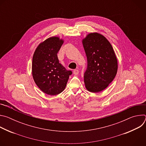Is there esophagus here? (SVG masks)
I'll list each match as a JSON object with an SVG mask.
<instances>
[{
	"label": "esophagus",
	"mask_w": 146,
	"mask_h": 146,
	"mask_svg": "<svg viewBox=\"0 0 146 146\" xmlns=\"http://www.w3.org/2000/svg\"><path fill=\"white\" fill-rule=\"evenodd\" d=\"M79 73V71L77 69H75L73 70V74L75 75H77Z\"/></svg>",
	"instance_id": "1"
}]
</instances>
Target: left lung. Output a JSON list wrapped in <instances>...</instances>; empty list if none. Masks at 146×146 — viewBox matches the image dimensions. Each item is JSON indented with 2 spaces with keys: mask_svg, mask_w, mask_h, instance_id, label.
Here are the masks:
<instances>
[{
  "mask_svg": "<svg viewBox=\"0 0 146 146\" xmlns=\"http://www.w3.org/2000/svg\"><path fill=\"white\" fill-rule=\"evenodd\" d=\"M82 43L88 62L84 76L86 88L91 92H99L106 89L116 76L115 54L109 40L97 32L88 33Z\"/></svg>",
  "mask_w": 146,
  "mask_h": 146,
  "instance_id": "obj_1",
  "label": "left lung"
}]
</instances>
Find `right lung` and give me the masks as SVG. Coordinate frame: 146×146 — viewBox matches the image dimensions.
<instances>
[{"mask_svg":"<svg viewBox=\"0 0 146 146\" xmlns=\"http://www.w3.org/2000/svg\"><path fill=\"white\" fill-rule=\"evenodd\" d=\"M64 40L52 36L41 42L33 55L32 73L37 86L45 94L56 95L63 91L69 76L68 71L59 62L57 54Z\"/></svg>","mask_w":146,"mask_h":146,"instance_id":"right-lung-1","label":"right lung"}]
</instances>
